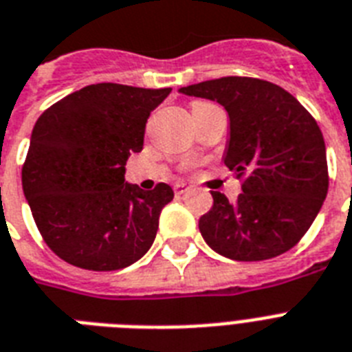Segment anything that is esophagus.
<instances>
[{
    "label": "esophagus",
    "instance_id": "obj_1",
    "mask_svg": "<svg viewBox=\"0 0 352 352\" xmlns=\"http://www.w3.org/2000/svg\"><path fill=\"white\" fill-rule=\"evenodd\" d=\"M175 195H184V193H188V191L191 190L190 186H186V184H175Z\"/></svg>",
    "mask_w": 352,
    "mask_h": 352
}]
</instances>
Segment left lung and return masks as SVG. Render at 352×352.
<instances>
[{
  "mask_svg": "<svg viewBox=\"0 0 352 352\" xmlns=\"http://www.w3.org/2000/svg\"><path fill=\"white\" fill-rule=\"evenodd\" d=\"M179 92L224 107L230 139L222 159L244 177L235 202L211 191L213 206L199 221L206 244L241 262L291 250L316 219L329 186L315 119L284 88L255 77H221Z\"/></svg>",
  "mask_w": 352,
  "mask_h": 352,
  "instance_id": "left-lung-1",
  "label": "left lung"
}]
</instances>
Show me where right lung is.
Listing matches in <instances>:
<instances>
[{
	"label": "right lung",
	"instance_id": "right-lung-1",
	"mask_svg": "<svg viewBox=\"0 0 352 352\" xmlns=\"http://www.w3.org/2000/svg\"><path fill=\"white\" fill-rule=\"evenodd\" d=\"M170 92L99 82L63 97L37 119L23 193L59 258L116 271L151 248L173 190L164 182L141 190L124 181V166L130 153L142 150L148 117Z\"/></svg>",
	"mask_w": 352,
	"mask_h": 352
}]
</instances>
